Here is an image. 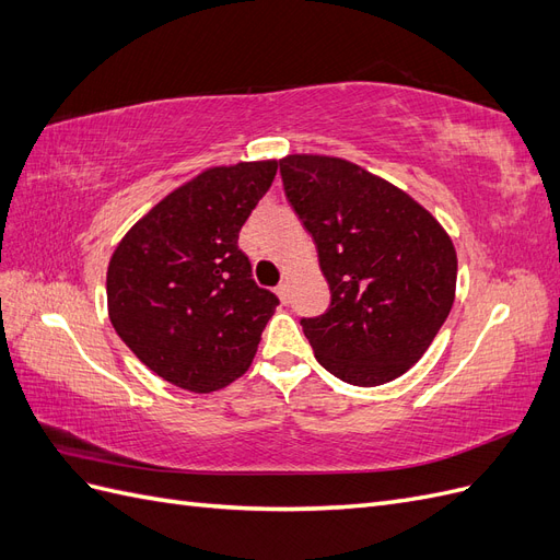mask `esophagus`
I'll return each instance as SVG.
<instances>
[{"instance_id":"34e87169","label":"esophagus","mask_w":560,"mask_h":560,"mask_svg":"<svg viewBox=\"0 0 560 560\" xmlns=\"http://www.w3.org/2000/svg\"><path fill=\"white\" fill-rule=\"evenodd\" d=\"M276 294L280 296V301H282V303L290 301V287H287V282H280V284L276 287Z\"/></svg>"}]
</instances>
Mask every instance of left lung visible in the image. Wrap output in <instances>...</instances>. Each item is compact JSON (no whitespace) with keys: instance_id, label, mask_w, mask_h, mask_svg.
Returning a JSON list of instances; mask_svg holds the SVG:
<instances>
[{"instance_id":"left-lung-1","label":"left lung","mask_w":560,"mask_h":560,"mask_svg":"<svg viewBox=\"0 0 560 560\" xmlns=\"http://www.w3.org/2000/svg\"><path fill=\"white\" fill-rule=\"evenodd\" d=\"M280 175L331 292L325 313L301 317L317 362L360 387L399 378L453 306L457 259L446 231L354 163L294 154L280 161Z\"/></svg>"}]
</instances>
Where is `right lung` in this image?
I'll use <instances>...</instances> for the list:
<instances>
[{"mask_svg": "<svg viewBox=\"0 0 560 560\" xmlns=\"http://www.w3.org/2000/svg\"><path fill=\"white\" fill-rule=\"evenodd\" d=\"M278 161L210 167L135 224L107 270L109 319L156 376L191 393L243 376L278 296L252 278L238 233Z\"/></svg>", "mask_w": 560, "mask_h": 560, "instance_id": "right-lung-1", "label": "right lung"}]
</instances>
